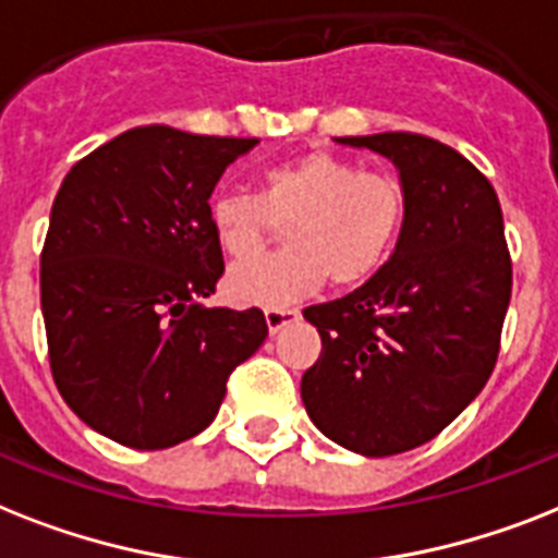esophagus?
<instances>
[{
    "instance_id": "1",
    "label": "esophagus",
    "mask_w": 558,
    "mask_h": 558,
    "mask_svg": "<svg viewBox=\"0 0 558 558\" xmlns=\"http://www.w3.org/2000/svg\"><path fill=\"white\" fill-rule=\"evenodd\" d=\"M301 318V312L289 310V306H280V310H266V326H269V332H280L283 326L294 324V320Z\"/></svg>"
}]
</instances>
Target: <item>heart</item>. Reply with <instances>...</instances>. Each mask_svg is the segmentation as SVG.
<instances>
[{
    "mask_svg": "<svg viewBox=\"0 0 558 558\" xmlns=\"http://www.w3.org/2000/svg\"><path fill=\"white\" fill-rule=\"evenodd\" d=\"M208 223L226 255L256 254L287 225L278 256L240 260L226 275V294L240 306L280 310L332 280L355 289L378 275L407 223L401 180L332 151H310L271 166L260 192L220 189L208 201Z\"/></svg>",
    "mask_w": 558,
    "mask_h": 558,
    "instance_id": "1",
    "label": "heart"
}]
</instances>
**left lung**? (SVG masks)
Returning a JSON list of instances; mask_svg holds the SVG:
<instances>
[{
  "mask_svg": "<svg viewBox=\"0 0 558 558\" xmlns=\"http://www.w3.org/2000/svg\"><path fill=\"white\" fill-rule=\"evenodd\" d=\"M338 143L396 162L407 223L364 287L303 310L324 350L301 398L326 438L384 459L436 438L484 389L513 264L499 197L456 148L410 131Z\"/></svg>",
  "mask_w": 558,
  "mask_h": 558,
  "instance_id": "obj_1",
  "label": "left lung"
}]
</instances>
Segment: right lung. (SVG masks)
I'll return each mask as SVG.
<instances>
[{
    "label": "right lung",
    "instance_id": "add662e5",
    "mask_svg": "<svg viewBox=\"0 0 558 558\" xmlns=\"http://www.w3.org/2000/svg\"><path fill=\"white\" fill-rule=\"evenodd\" d=\"M255 137L140 125L76 162L43 246L45 335L65 404L106 438L166 450L223 404L264 312L206 306L223 275L208 197Z\"/></svg>",
    "mask_w": 558,
    "mask_h": 558
}]
</instances>
